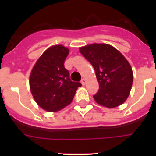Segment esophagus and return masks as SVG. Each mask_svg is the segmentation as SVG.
<instances>
[{
	"instance_id": "esophagus-1",
	"label": "esophagus",
	"mask_w": 156,
	"mask_h": 156,
	"mask_svg": "<svg viewBox=\"0 0 156 156\" xmlns=\"http://www.w3.org/2000/svg\"><path fill=\"white\" fill-rule=\"evenodd\" d=\"M81 83H82L83 85H85V84H86V79H85V78H83V79L81 80Z\"/></svg>"
}]
</instances>
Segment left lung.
Returning <instances> with one entry per match:
<instances>
[{"mask_svg": "<svg viewBox=\"0 0 156 156\" xmlns=\"http://www.w3.org/2000/svg\"><path fill=\"white\" fill-rule=\"evenodd\" d=\"M95 69L100 88L93 95L100 105L115 108L128 98L133 83L132 69L124 56L111 45L92 44L79 48Z\"/></svg>", "mask_w": 156, "mask_h": 156, "instance_id": "8db88e82", "label": "left lung"}]
</instances>
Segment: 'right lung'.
<instances>
[{"label":"right lung","instance_id":"right-lung-1","mask_svg":"<svg viewBox=\"0 0 156 156\" xmlns=\"http://www.w3.org/2000/svg\"><path fill=\"white\" fill-rule=\"evenodd\" d=\"M69 49L54 45L41 55L30 75V91L35 102L48 112L61 110L72 102L80 83L70 80L64 63Z\"/></svg>","mask_w":156,"mask_h":156}]
</instances>
